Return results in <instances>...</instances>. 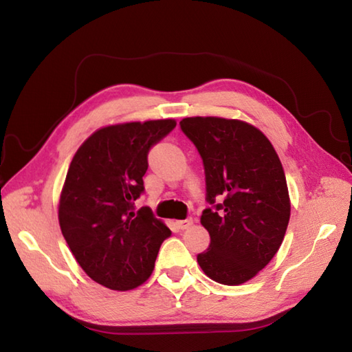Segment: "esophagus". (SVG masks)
<instances>
[{"label": "esophagus", "mask_w": 352, "mask_h": 352, "mask_svg": "<svg viewBox=\"0 0 352 352\" xmlns=\"http://www.w3.org/2000/svg\"><path fill=\"white\" fill-rule=\"evenodd\" d=\"M192 223H193L192 219H184V220H178L177 226L179 228V230H187V228H189Z\"/></svg>", "instance_id": "esophagus-1"}]
</instances>
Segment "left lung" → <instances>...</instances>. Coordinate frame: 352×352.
<instances>
[{
    "instance_id": "obj_1",
    "label": "left lung",
    "mask_w": 352,
    "mask_h": 352,
    "mask_svg": "<svg viewBox=\"0 0 352 352\" xmlns=\"http://www.w3.org/2000/svg\"><path fill=\"white\" fill-rule=\"evenodd\" d=\"M206 173L201 223L210 246L198 264L211 279L240 285L256 276L279 250L291 206L282 163L272 142L248 122L217 117L179 121Z\"/></svg>"
}]
</instances>
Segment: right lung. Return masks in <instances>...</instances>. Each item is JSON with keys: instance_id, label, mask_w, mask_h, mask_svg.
Wrapping results in <instances>:
<instances>
[{"instance_id": "add662e5", "label": "right lung", "mask_w": 352, "mask_h": 352, "mask_svg": "<svg viewBox=\"0 0 352 352\" xmlns=\"http://www.w3.org/2000/svg\"><path fill=\"white\" fill-rule=\"evenodd\" d=\"M174 120L126 122L97 130L79 146L65 177L58 219L78 264L97 283L133 289L148 279L170 230L144 193L148 153L173 132Z\"/></svg>"}]
</instances>
